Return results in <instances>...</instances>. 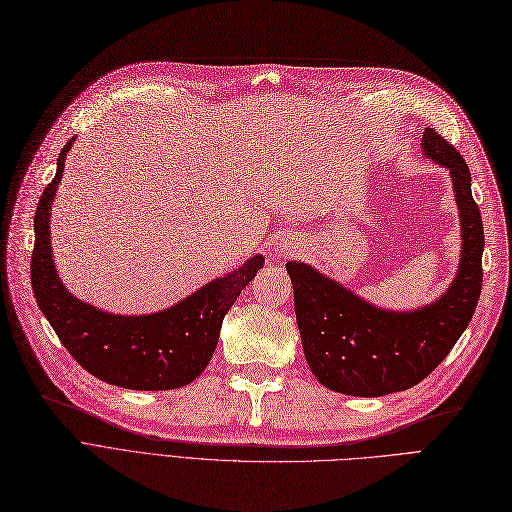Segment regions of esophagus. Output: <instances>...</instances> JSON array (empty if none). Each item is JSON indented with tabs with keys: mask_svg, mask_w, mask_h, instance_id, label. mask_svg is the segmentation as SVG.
I'll return each mask as SVG.
<instances>
[{
	"mask_svg": "<svg viewBox=\"0 0 512 512\" xmlns=\"http://www.w3.org/2000/svg\"><path fill=\"white\" fill-rule=\"evenodd\" d=\"M278 247H280V254H282V256H288L290 252L295 250V243H293V241H288V239H280Z\"/></svg>",
	"mask_w": 512,
	"mask_h": 512,
	"instance_id": "34e87169",
	"label": "esophagus"
}]
</instances>
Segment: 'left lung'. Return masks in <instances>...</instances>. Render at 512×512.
Instances as JSON below:
<instances>
[{
    "label": "left lung",
    "mask_w": 512,
    "mask_h": 512,
    "mask_svg": "<svg viewBox=\"0 0 512 512\" xmlns=\"http://www.w3.org/2000/svg\"><path fill=\"white\" fill-rule=\"evenodd\" d=\"M422 148L450 170L461 213V265L444 297L416 312H385L303 262H286L303 353L314 377L334 392L383 396L413 388L444 362L474 316L485 230L472 176L457 148L435 129L424 131Z\"/></svg>",
    "instance_id": "8db88e82"
}]
</instances>
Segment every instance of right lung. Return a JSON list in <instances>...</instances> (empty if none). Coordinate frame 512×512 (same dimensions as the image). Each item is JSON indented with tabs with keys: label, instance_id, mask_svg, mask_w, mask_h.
<instances>
[{
	"label": "right lung",
	"instance_id": "add662e5",
	"mask_svg": "<svg viewBox=\"0 0 512 512\" xmlns=\"http://www.w3.org/2000/svg\"><path fill=\"white\" fill-rule=\"evenodd\" d=\"M73 140L58 157V172L45 187L34 215L32 288L64 349L81 368L105 383L129 390H174L202 375L211 362L226 312L254 280L265 258L202 286L176 306L148 316H116L96 310L66 293L53 269L49 213Z\"/></svg>",
	"mask_w": 512,
	"mask_h": 512
}]
</instances>
